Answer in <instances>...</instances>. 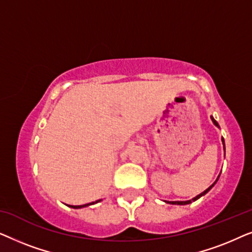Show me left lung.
Here are the masks:
<instances>
[{"label":"left lung","instance_id":"obj_1","mask_svg":"<svg viewBox=\"0 0 252 252\" xmlns=\"http://www.w3.org/2000/svg\"><path fill=\"white\" fill-rule=\"evenodd\" d=\"M211 119H212V122H213V124H215V125L216 126H218L219 127V125H218V123H217L216 122V120H215V118H213V117H211ZM222 143H223V147H225V141H223V137H222ZM218 179H219V177H218ZM218 179H217V180H216V182L217 181H218ZM216 182H215V184H213V185H211V186H210V187L208 188V189H206V190H204V191H203L202 192V194H199V195H197V196H196V197H194V198H192V199H189V201H173V202H167V203H170V204H178V205H186V204H189V203H191V202H194V201H196V199H198L199 197H202V196L203 195H205L206 194V192H208L209 190H210V189H211L212 187H213V186H215L216 185Z\"/></svg>","mask_w":252,"mask_h":252}]
</instances>
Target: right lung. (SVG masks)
Segmentation results:
<instances>
[{"label": "right lung", "instance_id": "1", "mask_svg": "<svg viewBox=\"0 0 252 252\" xmlns=\"http://www.w3.org/2000/svg\"><path fill=\"white\" fill-rule=\"evenodd\" d=\"M99 201H101V199H98V201H96V202L88 203V204H85V205H70V206H71V208H73V209H80V208H85V206H88V205L95 204V203H97V202H99Z\"/></svg>", "mask_w": 252, "mask_h": 252}]
</instances>
